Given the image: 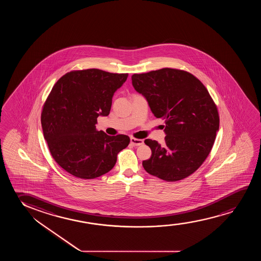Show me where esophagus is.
Here are the masks:
<instances>
[{
    "label": "esophagus",
    "instance_id": "34e87169",
    "mask_svg": "<svg viewBox=\"0 0 261 261\" xmlns=\"http://www.w3.org/2000/svg\"><path fill=\"white\" fill-rule=\"evenodd\" d=\"M130 142H131V144L134 145V146H140V145L143 144V140L136 139V138L131 137V138H130Z\"/></svg>",
    "mask_w": 261,
    "mask_h": 261
}]
</instances>
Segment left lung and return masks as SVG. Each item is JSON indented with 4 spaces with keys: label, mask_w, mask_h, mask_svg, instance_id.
Returning a JSON list of instances; mask_svg holds the SVG:
<instances>
[{
    "label": "left lung",
    "mask_w": 261,
    "mask_h": 261,
    "mask_svg": "<svg viewBox=\"0 0 261 261\" xmlns=\"http://www.w3.org/2000/svg\"><path fill=\"white\" fill-rule=\"evenodd\" d=\"M132 84L154 116L165 119V143L144 141L151 156L143 168L168 182L192 175L208 156L219 128L218 108L207 88L189 72L168 68L134 74Z\"/></svg>",
    "instance_id": "obj_1"
}]
</instances>
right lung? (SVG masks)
<instances>
[{"instance_id":"obj_1","label":"right lung","mask_w":261,"mask_h":261,"mask_svg":"<svg viewBox=\"0 0 261 261\" xmlns=\"http://www.w3.org/2000/svg\"><path fill=\"white\" fill-rule=\"evenodd\" d=\"M127 76L97 68L73 70L53 87L41 114L43 136L54 161L70 175L99 177L128 146V136H108L95 126L99 116L110 114L113 94Z\"/></svg>"}]
</instances>
